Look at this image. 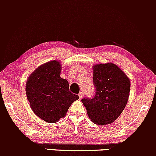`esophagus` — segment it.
Here are the masks:
<instances>
[{"instance_id":"esophagus-1","label":"esophagus","mask_w":156,"mask_h":156,"mask_svg":"<svg viewBox=\"0 0 156 156\" xmlns=\"http://www.w3.org/2000/svg\"><path fill=\"white\" fill-rule=\"evenodd\" d=\"M78 96H79V98H80V99H81V98H83V93H82V92H80L79 94H78Z\"/></svg>"}]
</instances>
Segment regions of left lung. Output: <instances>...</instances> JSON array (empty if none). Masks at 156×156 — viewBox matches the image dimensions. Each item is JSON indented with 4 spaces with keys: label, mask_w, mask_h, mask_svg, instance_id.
Returning a JSON list of instances; mask_svg holds the SVG:
<instances>
[{
    "label": "left lung",
    "mask_w": 156,
    "mask_h": 156,
    "mask_svg": "<svg viewBox=\"0 0 156 156\" xmlns=\"http://www.w3.org/2000/svg\"><path fill=\"white\" fill-rule=\"evenodd\" d=\"M95 95L81 100L87 114L94 124L108 125L123 112L130 94V78L115 64L108 62L93 66Z\"/></svg>",
    "instance_id": "obj_1"
}]
</instances>
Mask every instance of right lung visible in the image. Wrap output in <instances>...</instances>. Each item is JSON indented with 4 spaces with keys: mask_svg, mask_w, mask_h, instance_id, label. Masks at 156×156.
Instances as JSON below:
<instances>
[{
    "mask_svg": "<svg viewBox=\"0 0 156 156\" xmlns=\"http://www.w3.org/2000/svg\"><path fill=\"white\" fill-rule=\"evenodd\" d=\"M61 62L51 61L37 67L26 81V96L32 111L49 123L64 117L71 104L79 99L69 92V83L61 78Z\"/></svg>",
    "mask_w": 156,
    "mask_h": 156,
    "instance_id": "obj_1",
    "label": "right lung"
}]
</instances>
